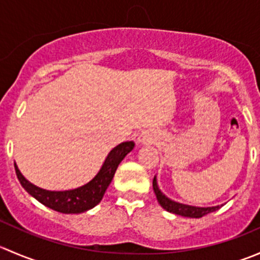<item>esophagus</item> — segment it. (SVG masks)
<instances>
[{
    "mask_svg": "<svg viewBox=\"0 0 260 260\" xmlns=\"http://www.w3.org/2000/svg\"><path fill=\"white\" fill-rule=\"evenodd\" d=\"M137 143H140V145H152V143H154V135L152 132L141 133L140 137L137 138Z\"/></svg>",
    "mask_w": 260,
    "mask_h": 260,
    "instance_id": "1",
    "label": "esophagus"
}]
</instances>
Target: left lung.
<instances>
[{
    "label": "left lung",
    "mask_w": 260,
    "mask_h": 260,
    "mask_svg": "<svg viewBox=\"0 0 260 260\" xmlns=\"http://www.w3.org/2000/svg\"><path fill=\"white\" fill-rule=\"evenodd\" d=\"M152 186H153V191L156 193L157 201L159 203V205L165 209L166 211L172 212V214L181 215V216L186 217H203L205 215L210 214L212 211L219 210L220 206H211V208H198V206H191V205H185V204L176 203V201H172L171 199H169L167 196H165L164 193L161 192V190L158 188V185H157V179L154 176L153 182H152ZM222 206V205H221Z\"/></svg>",
    "instance_id": "obj_1"
}]
</instances>
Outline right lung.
Masks as SVG:
<instances>
[{"label": "right lung", "mask_w": 260, "mask_h": 260, "mask_svg": "<svg viewBox=\"0 0 260 260\" xmlns=\"http://www.w3.org/2000/svg\"><path fill=\"white\" fill-rule=\"evenodd\" d=\"M133 147H135V142H132V141L123 142L114 147L107 156L106 161H104L103 166L99 170L96 176L84 186L74 188V190H44V188H40L28 182L22 176L16 164H15V171H16L17 179L22 185V187L32 198H35L39 203L48 206L52 210L62 212V214H80V212L90 210V209H93L94 206L101 203L104 192H106L109 183L113 180L118 165L132 151Z\"/></svg>", "instance_id": "obj_1"}]
</instances>
